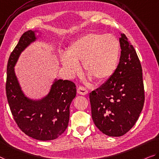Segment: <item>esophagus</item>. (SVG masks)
<instances>
[{
    "mask_svg": "<svg viewBox=\"0 0 159 159\" xmlns=\"http://www.w3.org/2000/svg\"><path fill=\"white\" fill-rule=\"evenodd\" d=\"M77 93L81 95H86L88 94V92L84 87H79L77 88Z\"/></svg>",
    "mask_w": 159,
    "mask_h": 159,
    "instance_id": "1",
    "label": "esophagus"
}]
</instances>
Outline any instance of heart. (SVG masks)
Returning <instances> with one entry per match:
<instances>
[{
  "label": "heart",
  "mask_w": 159,
  "mask_h": 159,
  "mask_svg": "<svg viewBox=\"0 0 159 159\" xmlns=\"http://www.w3.org/2000/svg\"><path fill=\"white\" fill-rule=\"evenodd\" d=\"M119 50V43L114 35L89 33L74 41L67 53L60 55V62L68 75L79 71V62H82L89 78L104 81L115 71Z\"/></svg>",
  "instance_id": "obj_1"
}]
</instances>
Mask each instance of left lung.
Segmentation results:
<instances>
[{
	"mask_svg": "<svg viewBox=\"0 0 159 159\" xmlns=\"http://www.w3.org/2000/svg\"><path fill=\"white\" fill-rule=\"evenodd\" d=\"M121 56L111 76L89 94L95 125L109 136H121L133 127L144 104L142 68L135 49L124 34Z\"/></svg>",
	"mask_w": 159,
	"mask_h": 159,
	"instance_id": "obj_1",
	"label": "left lung"
}]
</instances>
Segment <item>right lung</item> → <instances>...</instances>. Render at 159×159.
I'll return each instance as SVG.
<instances>
[{
	"label": "right lung",
	"instance_id": "add662e5",
	"mask_svg": "<svg viewBox=\"0 0 159 159\" xmlns=\"http://www.w3.org/2000/svg\"><path fill=\"white\" fill-rule=\"evenodd\" d=\"M38 30L23 34L10 55L7 66L6 95L10 109L18 127L26 135L40 141L57 139L66 130L70 119V106L76 96V86L70 80H53L50 91L40 99L26 96L15 72L21 53L39 38Z\"/></svg>",
	"mask_w": 159,
	"mask_h": 159
}]
</instances>
